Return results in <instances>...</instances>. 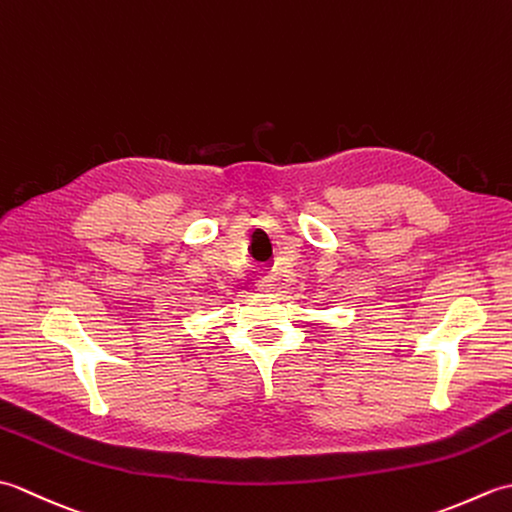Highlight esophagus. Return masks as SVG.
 I'll use <instances>...</instances> for the list:
<instances>
[{"mask_svg": "<svg viewBox=\"0 0 512 512\" xmlns=\"http://www.w3.org/2000/svg\"><path fill=\"white\" fill-rule=\"evenodd\" d=\"M257 290L262 292V295H266V297L275 295V290H277L275 279H262V281H259V284H257Z\"/></svg>", "mask_w": 512, "mask_h": 512, "instance_id": "34e87169", "label": "esophagus"}]
</instances>
